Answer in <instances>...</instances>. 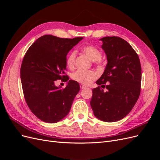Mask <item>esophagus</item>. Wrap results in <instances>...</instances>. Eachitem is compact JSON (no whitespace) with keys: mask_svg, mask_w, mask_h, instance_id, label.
<instances>
[{"mask_svg":"<svg viewBox=\"0 0 160 160\" xmlns=\"http://www.w3.org/2000/svg\"><path fill=\"white\" fill-rule=\"evenodd\" d=\"M80 88H81V89H85V88H86L87 87L85 86V85H80Z\"/></svg>","mask_w":160,"mask_h":160,"instance_id":"obj_1","label":"esophagus"}]
</instances>
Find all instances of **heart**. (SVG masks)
I'll list each match as a JSON object with an SVG mask.
<instances>
[{
	"instance_id": "b5f03b06",
	"label": "heart",
	"mask_w": 160,
	"mask_h": 160,
	"mask_svg": "<svg viewBox=\"0 0 160 160\" xmlns=\"http://www.w3.org/2000/svg\"><path fill=\"white\" fill-rule=\"evenodd\" d=\"M81 51L89 59L97 62H100L101 52L98 48L93 45H85L81 47ZM76 59V52L71 51L67 59V65L70 68H72L75 65ZM72 79L81 84L89 85L92 81L98 78V75L93 71H83L77 70L72 75Z\"/></svg>"
}]
</instances>
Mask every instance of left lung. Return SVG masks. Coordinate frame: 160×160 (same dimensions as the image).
<instances>
[{"label": "left lung", "instance_id": "8db88e82", "mask_svg": "<svg viewBox=\"0 0 160 160\" xmlns=\"http://www.w3.org/2000/svg\"><path fill=\"white\" fill-rule=\"evenodd\" d=\"M101 48L108 63L96 81L101 87L93 89L90 101L94 115L105 122L125 118L139 98L141 90L142 68L138 54L129 43L118 37H105Z\"/></svg>", "mask_w": 160, "mask_h": 160}]
</instances>
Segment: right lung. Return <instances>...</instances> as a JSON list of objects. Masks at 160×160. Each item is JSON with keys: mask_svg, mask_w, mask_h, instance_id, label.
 Returning <instances> with one entry per match:
<instances>
[{"mask_svg": "<svg viewBox=\"0 0 160 160\" xmlns=\"http://www.w3.org/2000/svg\"><path fill=\"white\" fill-rule=\"evenodd\" d=\"M83 37L62 38L44 35L33 42L23 58L21 79L26 103L42 122L54 123L68 115L80 87L69 80L65 88L57 87L55 81L65 79L67 53Z\"/></svg>", "mask_w": 160, "mask_h": 160, "instance_id": "right-lung-1", "label": "right lung"}]
</instances>
